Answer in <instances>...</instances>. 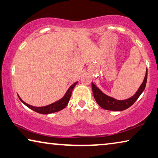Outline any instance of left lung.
<instances>
[{
  "mask_svg": "<svg viewBox=\"0 0 158 158\" xmlns=\"http://www.w3.org/2000/svg\"><path fill=\"white\" fill-rule=\"evenodd\" d=\"M148 69H146L143 81L140 85L136 93L128 99H123V100H118V99H116L112 98V97L104 94L99 87H97L93 82H92V89H93V93L94 99H95L97 103L98 104V105L100 106L104 110L116 111H121L127 110V109L130 107L131 106L134 104L135 102L137 100L140 94L144 91L145 85H146Z\"/></svg>",
  "mask_w": 158,
  "mask_h": 158,
  "instance_id": "left-lung-1",
  "label": "left lung"
}]
</instances>
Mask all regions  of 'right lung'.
I'll use <instances>...</instances> for the list:
<instances>
[{"label":"right lung","mask_w":158,"mask_h":158,"mask_svg":"<svg viewBox=\"0 0 158 158\" xmlns=\"http://www.w3.org/2000/svg\"><path fill=\"white\" fill-rule=\"evenodd\" d=\"M77 82H78V81L76 82L75 83L71 85L69 87V88L67 89L66 93H65V94L62 98H60L58 101L55 102L54 103L48 104V105H47V106H35L30 105V104H28L27 103L25 102H24L23 99L20 98V96H19L18 94V95L19 99H20V100L22 102L27 106V107L31 109V110L35 111L37 113L42 114H49L54 113V112H56V111L64 110L65 106H67V104L69 102V99L71 98L73 89L75 86L77 84Z\"/></svg>","instance_id":"add662e5"}]
</instances>
